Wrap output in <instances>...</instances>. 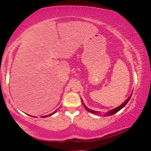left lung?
<instances>
[{
	"mask_svg": "<svg viewBox=\"0 0 151 151\" xmlns=\"http://www.w3.org/2000/svg\"><path fill=\"white\" fill-rule=\"evenodd\" d=\"M131 96H132V94L130 96H129V98H128L126 101L123 103L122 105H120V106H119L118 107H117V108H114V109H111L110 111H109L108 113H106V114H105V116H111V115H114V114L115 113H117L118 111H119L121 109H122L123 107H124L125 105L127 104V103L129 101V100H130V98H131ZM82 103H83V105H84V108L86 109V110H88L89 112H90V113H94V114H98L99 113V112L98 111H94V110H92V109H89L88 108H87V106H86V105L84 104V103H83V100H82Z\"/></svg>",
	"mask_w": 151,
	"mask_h": 151,
	"instance_id": "left-lung-1",
	"label": "left lung"
}]
</instances>
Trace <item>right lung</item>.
I'll return each instance as SVG.
<instances>
[{"label":"right lung","instance_id":"1","mask_svg":"<svg viewBox=\"0 0 151 151\" xmlns=\"http://www.w3.org/2000/svg\"><path fill=\"white\" fill-rule=\"evenodd\" d=\"M57 110H56L55 111H54V112H53L52 113H50V115H46V116H41V117H42V118H46V117H48V116H51V115H53V114H54L55 113V112L57 111Z\"/></svg>","mask_w":151,"mask_h":151}]
</instances>
